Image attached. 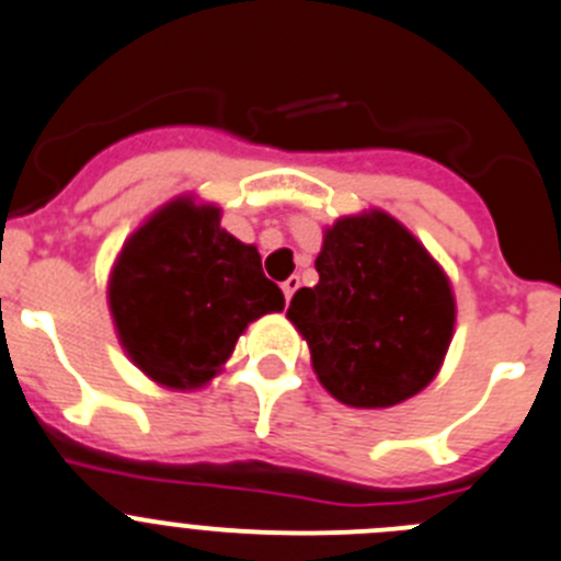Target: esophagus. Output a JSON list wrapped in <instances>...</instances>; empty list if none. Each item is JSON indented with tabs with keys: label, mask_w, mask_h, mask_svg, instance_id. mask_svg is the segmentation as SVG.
Instances as JSON below:
<instances>
[{
	"label": "esophagus",
	"mask_w": 561,
	"mask_h": 561,
	"mask_svg": "<svg viewBox=\"0 0 561 561\" xmlns=\"http://www.w3.org/2000/svg\"><path fill=\"white\" fill-rule=\"evenodd\" d=\"M280 289H284V297H286V302L291 300V295H295L297 289H300V277L297 275H291L289 280H284V286H280Z\"/></svg>",
	"instance_id": "34e87169"
}]
</instances>
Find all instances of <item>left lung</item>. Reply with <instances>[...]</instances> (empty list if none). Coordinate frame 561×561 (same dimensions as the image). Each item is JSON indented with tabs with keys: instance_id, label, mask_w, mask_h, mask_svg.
Masks as SVG:
<instances>
[{
	"instance_id": "1",
	"label": "left lung",
	"mask_w": 561,
	"mask_h": 561,
	"mask_svg": "<svg viewBox=\"0 0 561 561\" xmlns=\"http://www.w3.org/2000/svg\"><path fill=\"white\" fill-rule=\"evenodd\" d=\"M320 284L297 289L291 325L322 387L353 409H389L423 392L456 328L450 277L387 210L339 217L322 233Z\"/></svg>"
}]
</instances>
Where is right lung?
<instances>
[{"mask_svg": "<svg viewBox=\"0 0 561 561\" xmlns=\"http://www.w3.org/2000/svg\"><path fill=\"white\" fill-rule=\"evenodd\" d=\"M194 194L144 219L113 261L107 308L127 358L158 387L192 392L222 373L250 322L284 311L255 244Z\"/></svg>", "mask_w": 561, "mask_h": 561, "instance_id": "right-lung-1", "label": "right lung"}]
</instances>
